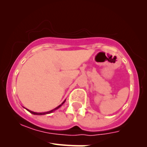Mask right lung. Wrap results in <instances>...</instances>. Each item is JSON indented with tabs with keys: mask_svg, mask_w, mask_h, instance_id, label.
Instances as JSON below:
<instances>
[{
	"mask_svg": "<svg viewBox=\"0 0 147 147\" xmlns=\"http://www.w3.org/2000/svg\"><path fill=\"white\" fill-rule=\"evenodd\" d=\"M65 102V100H64L63 101V103H62L61 104H60V105L59 106H57V108H55V109H53V110H51V111H49V112H42V113H37V112H33V111H31V110H28V109H27L28 111H29V112H31V114H37V115H43V114H50V113H51L52 112H53L54 110H57V109H58V108H59L60 106H61L62 104H63L64 102Z\"/></svg>",
	"mask_w": 147,
	"mask_h": 147,
	"instance_id": "right-lung-1",
	"label": "right lung"
}]
</instances>
